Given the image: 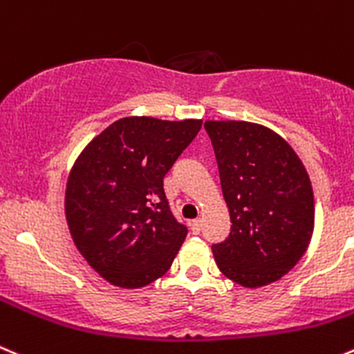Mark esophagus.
Returning <instances> with one entry per match:
<instances>
[{
  "instance_id": "esophagus-1",
  "label": "esophagus",
  "mask_w": 354,
  "mask_h": 354,
  "mask_svg": "<svg viewBox=\"0 0 354 354\" xmlns=\"http://www.w3.org/2000/svg\"><path fill=\"white\" fill-rule=\"evenodd\" d=\"M191 231H193V234H200V231H201V221H200V218H198V221L191 222Z\"/></svg>"
}]
</instances>
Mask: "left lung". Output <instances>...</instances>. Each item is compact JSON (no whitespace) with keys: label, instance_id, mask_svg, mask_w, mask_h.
<instances>
[{"label":"left lung","instance_id":"obj_1","mask_svg":"<svg viewBox=\"0 0 354 354\" xmlns=\"http://www.w3.org/2000/svg\"><path fill=\"white\" fill-rule=\"evenodd\" d=\"M218 165L231 233L212 245L222 274L241 287L278 281L306 254L315 230V196L290 144L250 121H205Z\"/></svg>","mask_w":354,"mask_h":354}]
</instances>
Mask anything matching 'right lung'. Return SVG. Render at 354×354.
<instances>
[{"mask_svg":"<svg viewBox=\"0 0 354 354\" xmlns=\"http://www.w3.org/2000/svg\"><path fill=\"white\" fill-rule=\"evenodd\" d=\"M200 129L201 120L121 118L74 161L64 200L71 236L114 287L153 283L186 240V225L168 207L163 177Z\"/></svg>","mask_w":354,"mask_h":354,"instance_id":"add662e5","label":"right lung"}]
</instances>
